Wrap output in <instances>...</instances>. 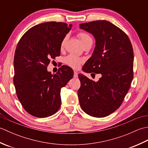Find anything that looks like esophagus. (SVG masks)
<instances>
[{"label": "esophagus", "instance_id": "1", "mask_svg": "<svg viewBox=\"0 0 148 148\" xmlns=\"http://www.w3.org/2000/svg\"><path fill=\"white\" fill-rule=\"evenodd\" d=\"M77 76H78L77 72L76 71H74V77L76 78V77H77Z\"/></svg>", "mask_w": 148, "mask_h": 148}]
</instances>
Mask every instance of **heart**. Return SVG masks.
Returning a JSON list of instances; mask_svg holds the SVG:
<instances>
[{"label":"heart","mask_w":148,"mask_h":148,"mask_svg":"<svg viewBox=\"0 0 148 148\" xmlns=\"http://www.w3.org/2000/svg\"><path fill=\"white\" fill-rule=\"evenodd\" d=\"M78 37L80 39L81 42L83 45V46L88 42L89 41H92V39L91 38V37L88 35V34L85 33V32H79L78 34ZM66 39H67V37H65L64 39H63L62 42L61 43V48H64L65 45V43L66 42ZM83 60L81 58H79L77 57L76 56L73 55H70L67 56V57L65 58V62L67 65H70L71 67H73L74 69H77L79 67L80 64L82 63Z\"/></svg>","instance_id":"b5f03b06"}]
</instances>
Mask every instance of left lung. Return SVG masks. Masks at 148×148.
<instances>
[{
    "mask_svg": "<svg viewBox=\"0 0 148 148\" xmlns=\"http://www.w3.org/2000/svg\"><path fill=\"white\" fill-rule=\"evenodd\" d=\"M79 28L95 39V49L83 71L102 75L95 82L78 74L80 106L91 116L105 117L119 108L130 88L133 79L132 46L127 34L108 21L81 23Z\"/></svg>",
    "mask_w": 148,
    "mask_h": 148,
    "instance_id": "1",
    "label": "left lung"
}]
</instances>
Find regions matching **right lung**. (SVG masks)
Returning a JSON list of instances; mask_svg holds the SVG:
<instances>
[{"label": "right lung", "mask_w": 148, "mask_h": 148, "mask_svg": "<svg viewBox=\"0 0 148 148\" xmlns=\"http://www.w3.org/2000/svg\"><path fill=\"white\" fill-rule=\"evenodd\" d=\"M72 26L55 21L37 25L18 44L13 82L22 106L35 117H48L58 111L61 88L73 77V70L67 65L53 75L47 70L50 60L60 55L61 43Z\"/></svg>", "instance_id": "right-lung-1"}]
</instances>
